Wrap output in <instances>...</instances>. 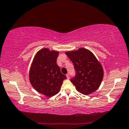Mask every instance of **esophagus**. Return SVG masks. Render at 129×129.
Masks as SVG:
<instances>
[{"label":"esophagus","mask_w":129,"mask_h":129,"mask_svg":"<svg viewBox=\"0 0 129 129\" xmlns=\"http://www.w3.org/2000/svg\"><path fill=\"white\" fill-rule=\"evenodd\" d=\"M66 77H67V79H70V75L69 74H66Z\"/></svg>","instance_id":"34e87169"}]
</instances>
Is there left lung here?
<instances>
[{
  "label": "left lung",
  "instance_id": "obj_1",
  "mask_svg": "<svg viewBox=\"0 0 129 129\" xmlns=\"http://www.w3.org/2000/svg\"><path fill=\"white\" fill-rule=\"evenodd\" d=\"M74 66L75 77L71 82L78 91L88 95L98 89L103 77L102 65L92 52L84 48L66 52Z\"/></svg>",
  "mask_w": 129,
  "mask_h": 129
}]
</instances>
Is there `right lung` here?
I'll list each match as a JSON object with an SVG mask.
<instances>
[{"label":"right lung","instance_id":"obj_1","mask_svg":"<svg viewBox=\"0 0 129 129\" xmlns=\"http://www.w3.org/2000/svg\"><path fill=\"white\" fill-rule=\"evenodd\" d=\"M58 51L43 48L34 58L29 71V80L34 88L47 97L58 94L66 76L56 63Z\"/></svg>","mask_w":129,"mask_h":129}]
</instances>
